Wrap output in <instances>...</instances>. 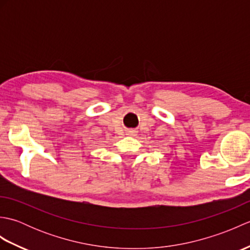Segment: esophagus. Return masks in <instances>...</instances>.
Here are the masks:
<instances>
[{
    "label": "esophagus",
    "instance_id": "1",
    "mask_svg": "<svg viewBox=\"0 0 250 250\" xmlns=\"http://www.w3.org/2000/svg\"><path fill=\"white\" fill-rule=\"evenodd\" d=\"M126 134L130 135V136H134L135 135V131L134 130H130V131L126 132Z\"/></svg>",
    "mask_w": 250,
    "mask_h": 250
}]
</instances>
